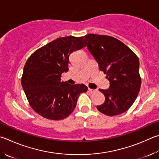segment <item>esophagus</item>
Wrapping results in <instances>:
<instances>
[{"label": "esophagus", "mask_w": 159, "mask_h": 159, "mask_svg": "<svg viewBox=\"0 0 159 159\" xmlns=\"http://www.w3.org/2000/svg\"><path fill=\"white\" fill-rule=\"evenodd\" d=\"M88 92H89V93H94V92H96V89H92L89 88L88 89Z\"/></svg>", "instance_id": "esophagus-1"}]
</instances>
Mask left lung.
<instances>
[{"label": "left lung", "mask_w": 159, "mask_h": 159, "mask_svg": "<svg viewBox=\"0 0 159 159\" xmlns=\"http://www.w3.org/2000/svg\"><path fill=\"white\" fill-rule=\"evenodd\" d=\"M85 38V46L110 82L109 88L99 89L105 102L97 108L108 116L122 114L132 106L140 91L139 60L123 42L112 37L88 34Z\"/></svg>", "instance_id": "left-lung-1"}]
</instances>
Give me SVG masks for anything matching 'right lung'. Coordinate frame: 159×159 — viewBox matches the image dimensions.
Masks as SVG:
<instances>
[{
    "instance_id": "obj_1",
    "label": "right lung",
    "mask_w": 159,
    "mask_h": 159,
    "mask_svg": "<svg viewBox=\"0 0 159 159\" xmlns=\"http://www.w3.org/2000/svg\"><path fill=\"white\" fill-rule=\"evenodd\" d=\"M84 38H57L34 51L25 62L22 88L31 108L43 117L65 119L76 108L80 94L87 92L84 84L73 85L60 79L69 70L70 54L85 47Z\"/></svg>"
}]
</instances>
